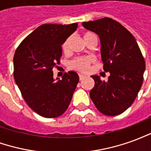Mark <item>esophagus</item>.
<instances>
[{"label": "esophagus", "mask_w": 151, "mask_h": 151, "mask_svg": "<svg viewBox=\"0 0 151 151\" xmlns=\"http://www.w3.org/2000/svg\"><path fill=\"white\" fill-rule=\"evenodd\" d=\"M86 76L83 75V74H79V79H80V80H83V78H84Z\"/></svg>", "instance_id": "obj_1"}]
</instances>
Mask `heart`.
Returning a JSON list of instances; mask_svg holds the SVG:
<instances>
[{
  "label": "heart",
  "instance_id": "b5f03b06",
  "mask_svg": "<svg viewBox=\"0 0 151 151\" xmlns=\"http://www.w3.org/2000/svg\"><path fill=\"white\" fill-rule=\"evenodd\" d=\"M83 38L85 42H86L92 38H96V35L92 32H86L83 35ZM68 48H69V39L65 40L62 44V49L64 52H67ZM91 62V59L90 57H78L73 60L70 64V66L72 69L84 72L89 69V65Z\"/></svg>",
  "mask_w": 151,
  "mask_h": 151
}]
</instances>
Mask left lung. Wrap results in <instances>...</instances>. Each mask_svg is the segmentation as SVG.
Returning <instances> with one entry per match:
<instances>
[{"mask_svg":"<svg viewBox=\"0 0 151 151\" xmlns=\"http://www.w3.org/2000/svg\"><path fill=\"white\" fill-rule=\"evenodd\" d=\"M82 26L99 35L104 70L110 73L108 82L91 76L95 86L91 99L104 115H120L132 105L142 85L146 65L142 52L133 35L111 18L84 22Z\"/></svg>","mask_w":151,"mask_h":151,"instance_id":"8db88e82","label":"left lung"}]
</instances>
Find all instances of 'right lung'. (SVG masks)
I'll return each mask as SVG.
<instances>
[{
  "instance_id": "1",
  "label": "right lung",
  "mask_w": 151,
  "mask_h": 151,
  "mask_svg": "<svg viewBox=\"0 0 151 151\" xmlns=\"http://www.w3.org/2000/svg\"><path fill=\"white\" fill-rule=\"evenodd\" d=\"M78 23L43 24L22 41L14 56V77L28 106L46 118L67 110L79 81L74 71L55 81L52 69L62 56V44Z\"/></svg>"
}]
</instances>
